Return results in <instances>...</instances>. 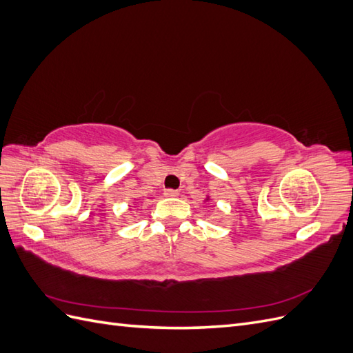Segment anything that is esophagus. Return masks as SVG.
Returning a JSON list of instances; mask_svg holds the SVG:
<instances>
[{"label":"esophagus","instance_id":"esophagus-1","mask_svg":"<svg viewBox=\"0 0 353 353\" xmlns=\"http://www.w3.org/2000/svg\"><path fill=\"white\" fill-rule=\"evenodd\" d=\"M165 197H178L179 193L176 190H165Z\"/></svg>","mask_w":353,"mask_h":353}]
</instances>
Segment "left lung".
Masks as SVG:
<instances>
[{
    "instance_id": "obj_1",
    "label": "left lung",
    "mask_w": 353,
    "mask_h": 353,
    "mask_svg": "<svg viewBox=\"0 0 353 353\" xmlns=\"http://www.w3.org/2000/svg\"><path fill=\"white\" fill-rule=\"evenodd\" d=\"M210 200V197L209 196H206V199H205V201H209Z\"/></svg>"
}]
</instances>
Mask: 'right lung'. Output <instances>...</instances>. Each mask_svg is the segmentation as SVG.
I'll return each instance as SVG.
<instances>
[{"label":"right lung","instance_id":"obj_1","mask_svg":"<svg viewBox=\"0 0 353 353\" xmlns=\"http://www.w3.org/2000/svg\"><path fill=\"white\" fill-rule=\"evenodd\" d=\"M130 208H131V206H130Z\"/></svg>","mask_w":353,"mask_h":353}]
</instances>
